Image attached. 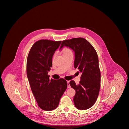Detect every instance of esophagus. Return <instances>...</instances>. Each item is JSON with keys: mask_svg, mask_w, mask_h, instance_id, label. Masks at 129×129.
Returning a JSON list of instances; mask_svg holds the SVG:
<instances>
[{"mask_svg": "<svg viewBox=\"0 0 129 129\" xmlns=\"http://www.w3.org/2000/svg\"><path fill=\"white\" fill-rule=\"evenodd\" d=\"M67 87L68 88H70L71 87L70 84H69V81H67Z\"/></svg>", "mask_w": 129, "mask_h": 129, "instance_id": "1", "label": "esophagus"}]
</instances>
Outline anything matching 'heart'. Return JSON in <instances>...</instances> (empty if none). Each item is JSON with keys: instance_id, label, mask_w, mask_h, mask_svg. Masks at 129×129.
Returning a JSON list of instances; mask_svg holds the SVG:
<instances>
[{"instance_id": "1", "label": "heart", "mask_w": 129, "mask_h": 129, "mask_svg": "<svg viewBox=\"0 0 129 129\" xmlns=\"http://www.w3.org/2000/svg\"><path fill=\"white\" fill-rule=\"evenodd\" d=\"M70 51H71V50L68 48H64V49L63 50V54L65 53H67V52H70Z\"/></svg>"}]
</instances>
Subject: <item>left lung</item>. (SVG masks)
I'll use <instances>...</instances> for the list:
<instances>
[{
    "mask_svg": "<svg viewBox=\"0 0 129 129\" xmlns=\"http://www.w3.org/2000/svg\"><path fill=\"white\" fill-rule=\"evenodd\" d=\"M64 46L74 51V67L82 73L79 84L76 85L73 80L69 83L76 90L73 98L75 105L80 110L88 109L95 104L100 89L101 72L98 54L92 45L83 38L63 41L60 49Z\"/></svg>",
    "mask_w": 129,
    "mask_h": 129,
    "instance_id": "1",
    "label": "left lung"
}]
</instances>
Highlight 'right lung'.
Wrapping results in <instances>:
<instances>
[{
  "label": "right lung",
  "mask_w": 129,
  "mask_h": 129,
  "mask_svg": "<svg viewBox=\"0 0 129 129\" xmlns=\"http://www.w3.org/2000/svg\"><path fill=\"white\" fill-rule=\"evenodd\" d=\"M61 43V41H37L31 47L27 59L26 73L31 90L38 106L45 111L58 107L67 87L64 79L50 80L48 75L52 65L53 55Z\"/></svg>",
  "instance_id": "obj_1"
}]
</instances>
